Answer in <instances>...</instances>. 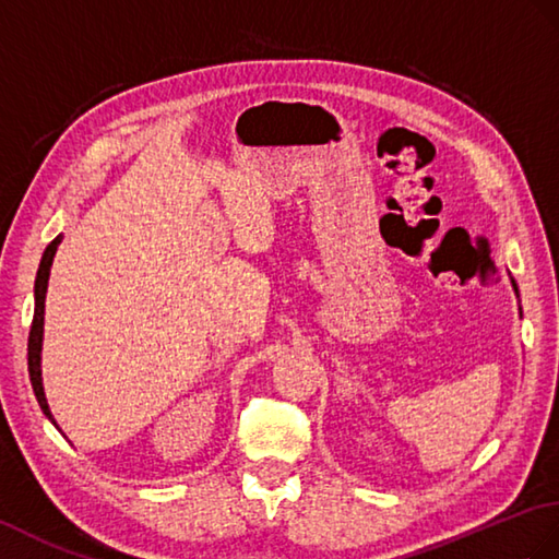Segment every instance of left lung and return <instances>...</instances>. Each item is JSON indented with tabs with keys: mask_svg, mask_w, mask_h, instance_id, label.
<instances>
[{
	"mask_svg": "<svg viewBox=\"0 0 559 559\" xmlns=\"http://www.w3.org/2000/svg\"><path fill=\"white\" fill-rule=\"evenodd\" d=\"M512 288H514V295L519 297V288H516V283H514V278H512ZM519 314H522V307H519Z\"/></svg>",
	"mask_w": 559,
	"mask_h": 559,
	"instance_id": "8db88e82",
	"label": "left lung"
}]
</instances>
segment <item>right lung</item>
Returning <instances> with one entry per match:
<instances>
[{"label": "right lung", "instance_id": "right-lung-1", "mask_svg": "<svg viewBox=\"0 0 559 559\" xmlns=\"http://www.w3.org/2000/svg\"><path fill=\"white\" fill-rule=\"evenodd\" d=\"M61 233L47 245V250L40 259V269H37L35 276V314H33V326H31V338H28V371H31V383L37 402H40V409L45 417L59 428L55 421V414H51L47 397H45V385H43V338H45V300H47V283H49V271L51 262H55L57 248L61 245ZM61 431V428H59Z\"/></svg>", "mask_w": 559, "mask_h": 559}]
</instances>
